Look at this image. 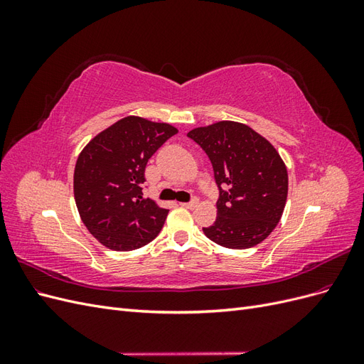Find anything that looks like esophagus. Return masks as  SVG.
I'll use <instances>...</instances> for the list:
<instances>
[{
    "mask_svg": "<svg viewBox=\"0 0 364 364\" xmlns=\"http://www.w3.org/2000/svg\"><path fill=\"white\" fill-rule=\"evenodd\" d=\"M197 205H199V199H197V197H193V200H190V202H183V203H181V206H183V208H188V209H194Z\"/></svg>",
    "mask_w": 364,
    "mask_h": 364,
    "instance_id": "esophagus-1",
    "label": "esophagus"
}]
</instances>
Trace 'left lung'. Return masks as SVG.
Segmentation results:
<instances>
[{
  "mask_svg": "<svg viewBox=\"0 0 364 364\" xmlns=\"http://www.w3.org/2000/svg\"><path fill=\"white\" fill-rule=\"evenodd\" d=\"M213 164L218 186L217 218L205 235L228 249H249L279 223L289 193L285 164L249 126L218 121L188 132Z\"/></svg>",
  "mask_w": 364,
  "mask_h": 364,
  "instance_id": "1",
  "label": "left lung"
}]
</instances>
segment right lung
I'll return each instance as SVG.
<instances>
[{
	"instance_id": "right-lung-1",
	"label": "right lung",
	"mask_w": 364,
	"mask_h": 364,
	"mask_svg": "<svg viewBox=\"0 0 364 364\" xmlns=\"http://www.w3.org/2000/svg\"><path fill=\"white\" fill-rule=\"evenodd\" d=\"M178 129L126 117L90 141L75 164L74 199L87 230L112 250L155 240L168 209L142 197L146 165Z\"/></svg>"
}]
</instances>
